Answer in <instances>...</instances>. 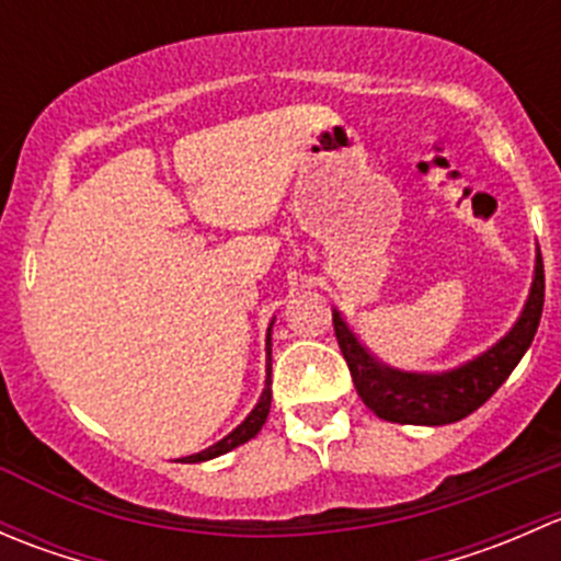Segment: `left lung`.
<instances>
[{"instance_id": "left-lung-1", "label": "left lung", "mask_w": 561, "mask_h": 561, "mask_svg": "<svg viewBox=\"0 0 561 561\" xmlns=\"http://www.w3.org/2000/svg\"><path fill=\"white\" fill-rule=\"evenodd\" d=\"M542 301H546V274H542V257L537 254L529 301L516 328L478 360L448 375H404L380 366L369 358L339 314H333V331L358 396L375 415H380L382 421L412 423V426H443V423L461 421L469 412L483 407L511 377L535 339Z\"/></svg>"}]
</instances>
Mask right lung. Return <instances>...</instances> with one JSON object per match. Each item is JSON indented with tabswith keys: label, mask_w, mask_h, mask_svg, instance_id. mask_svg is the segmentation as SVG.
<instances>
[{
	"label": "right lung",
	"mask_w": 561,
	"mask_h": 561,
	"mask_svg": "<svg viewBox=\"0 0 561 561\" xmlns=\"http://www.w3.org/2000/svg\"><path fill=\"white\" fill-rule=\"evenodd\" d=\"M268 410H271V333H268V380H265V390H263V396H260L257 407H254V410H252V415H249L247 421L241 423L239 428H236V432H230L228 437L219 439L217 445H211V448L201 450V454H195V456H186L184 461H208V458L222 456V454H228V450H233V448H239V445H244L247 439H252L254 434H257L260 428H263L265 417H268Z\"/></svg>",
	"instance_id": "obj_1"
}]
</instances>
